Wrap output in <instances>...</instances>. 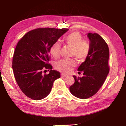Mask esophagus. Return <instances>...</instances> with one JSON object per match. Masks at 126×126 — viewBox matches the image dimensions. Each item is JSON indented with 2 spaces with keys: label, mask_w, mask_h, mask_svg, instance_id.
<instances>
[{
  "label": "esophagus",
  "mask_w": 126,
  "mask_h": 126,
  "mask_svg": "<svg viewBox=\"0 0 126 126\" xmlns=\"http://www.w3.org/2000/svg\"><path fill=\"white\" fill-rule=\"evenodd\" d=\"M62 75V77H67L68 76V75H66V74H62L61 75Z\"/></svg>",
  "instance_id": "obj_1"
}]
</instances>
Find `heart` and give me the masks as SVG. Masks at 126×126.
Returning <instances> with one entry per match:
<instances>
[{
	"mask_svg": "<svg viewBox=\"0 0 126 126\" xmlns=\"http://www.w3.org/2000/svg\"><path fill=\"white\" fill-rule=\"evenodd\" d=\"M64 42L72 49L71 55L79 62H84L89 55L91 44L88 39H83V36L79 31H74L64 38ZM61 44L58 42L54 43L50 47V52L53 57L60 56ZM76 66V62L72 59H62L56 64V69L64 73H69Z\"/></svg>",
	"mask_w": 126,
	"mask_h": 126,
	"instance_id": "b5f03b06",
	"label": "heart"
}]
</instances>
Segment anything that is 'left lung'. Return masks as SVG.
Segmentation results:
<instances>
[{
	"label": "left lung",
	"mask_w": 126,
	"mask_h": 126,
	"mask_svg": "<svg viewBox=\"0 0 126 126\" xmlns=\"http://www.w3.org/2000/svg\"><path fill=\"white\" fill-rule=\"evenodd\" d=\"M91 49L88 58L78 68L82 77L73 76L74 83L69 88L74 96L81 99L92 97L104 83L109 72V50L103 38L96 33H89Z\"/></svg>",
	"instance_id": "obj_1"
}]
</instances>
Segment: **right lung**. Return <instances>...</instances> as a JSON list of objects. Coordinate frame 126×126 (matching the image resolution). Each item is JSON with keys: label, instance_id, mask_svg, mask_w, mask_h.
<instances>
[{"label": "right lung", "instance_id": "1", "mask_svg": "<svg viewBox=\"0 0 126 126\" xmlns=\"http://www.w3.org/2000/svg\"><path fill=\"white\" fill-rule=\"evenodd\" d=\"M68 30L65 28H38L28 32L18 41L12 66L19 87L29 98L39 100L47 97L53 82L60 78V72L52 70L49 63L50 50ZM46 70H50V73L43 74Z\"/></svg>", "mask_w": 126, "mask_h": 126}]
</instances>
